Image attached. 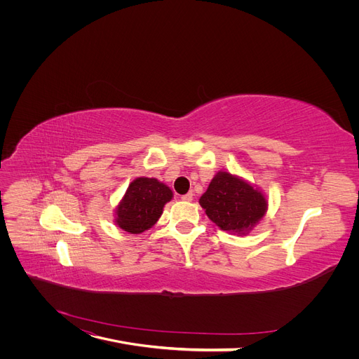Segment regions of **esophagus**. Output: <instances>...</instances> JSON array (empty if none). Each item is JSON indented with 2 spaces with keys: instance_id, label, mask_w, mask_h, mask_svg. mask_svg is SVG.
Segmentation results:
<instances>
[{
  "instance_id": "1",
  "label": "esophagus",
  "mask_w": 359,
  "mask_h": 359,
  "mask_svg": "<svg viewBox=\"0 0 359 359\" xmlns=\"http://www.w3.org/2000/svg\"><path fill=\"white\" fill-rule=\"evenodd\" d=\"M182 199H183V201H186V202H191V201L194 199V194H192V192L186 194V195H183V196H182Z\"/></svg>"
}]
</instances>
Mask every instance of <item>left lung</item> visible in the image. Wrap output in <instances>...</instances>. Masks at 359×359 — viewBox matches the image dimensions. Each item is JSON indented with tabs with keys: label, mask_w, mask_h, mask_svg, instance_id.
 <instances>
[{
	"label": "left lung",
	"mask_w": 359,
	"mask_h": 359,
	"mask_svg": "<svg viewBox=\"0 0 359 359\" xmlns=\"http://www.w3.org/2000/svg\"><path fill=\"white\" fill-rule=\"evenodd\" d=\"M199 203L221 230L238 234L252 230L268 210L265 196L227 172L215 175Z\"/></svg>",
	"instance_id": "obj_1"
}]
</instances>
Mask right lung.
<instances>
[{
    "mask_svg": "<svg viewBox=\"0 0 359 359\" xmlns=\"http://www.w3.org/2000/svg\"><path fill=\"white\" fill-rule=\"evenodd\" d=\"M173 198V192L157 179L138 177L132 182L118 205L116 222L130 234H140L158 221L163 206Z\"/></svg>",
    "mask_w": 359,
    "mask_h": 359,
    "instance_id": "add662e5",
    "label": "right lung"
}]
</instances>
